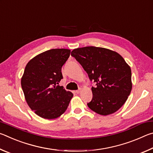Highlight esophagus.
Listing matches in <instances>:
<instances>
[{"label":"esophagus","instance_id":"obj_1","mask_svg":"<svg viewBox=\"0 0 153 153\" xmlns=\"http://www.w3.org/2000/svg\"><path fill=\"white\" fill-rule=\"evenodd\" d=\"M81 89H78V90H76V94H79L80 93V92H81Z\"/></svg>","mask_w":153,"mask_h":153}]
</instances>
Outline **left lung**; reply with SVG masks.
Returning <instances> with one entry per match:
<instances>
[{
	"label": "left lung",
	"mask_w": 153,
	"mask_h": 153,
	"mask_svg": "<svg viewBox=\"0 0 153 153\" xmlns=\"http://www.w3.org/2000/svg\"><path fill=\"white\" fill-rule=\"evenodd\" d=\"M71 55L96 83L92 87V99L87 104L90 109L101 115L120 109L132 88L131 68L122 56L115 51L96 46L76 48Z\"/></svg>",
	"instance_id": "8db88e82"
}]
</instances>
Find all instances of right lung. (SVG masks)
Returning a JSON list of instances; mask_svg holds the SVG:
<instances>
[{
	"instance_id": "obj_1",
	"label": "right lung",
	"mask_w": 153,
	"mask_h": 153,
	"mask_svg": "<svg viewBox=\"0 0 153 153\" xmlns=\"http://www.w3.org/2000/svg\"><path fill=\"white\" fill-rule=\"evenodd\" d=\"M71 51L55 48L36 55L28 62L21 84L28 106L36 115L46 120L65 113L74 94L59 86L63 78L61 68Z\"/></svg>"
}]
</instances>
